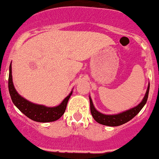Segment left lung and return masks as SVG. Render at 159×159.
I'll use <instances>...</instances> for the list:
<instances>
[{"instance_id": "left-lung-1", "label": "left lung", "mask_w": 159, "mask_h": 159, "mask_svg": "<svg viewBox=\"0 0 159 159\" xmlns=\"http://www.w3.org/2000/svg\"><path fill=\"white\" fill-rule=\"evenodd\" d=\"M148 92H149V85L148 87L147 92L146 94L144 96L143 101L135 107H133L132 109H129L126 112H121L119 114L115 115H105L102 114L101 112H98L95 109L94 106H93L92 99H90V109L91 113L93 115V118L100 124L106 126H110V127H115V126H120L122 124H124L128 121H130L131 119H133V117H135L138 113H139L141 109L143 107L145 103L147 102L148 97Z\"/></svg>"}]
</instances>
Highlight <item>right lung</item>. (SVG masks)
Returning a JSON list of instances; mask_svg holds the SVG:
<instances>
[{
	"instance_id": "obj_1",
	"label": "right lung",
	"mask_w": 159,
	"mask_h": 159,
	"mask_svg": "<svg viewBox=\"0 0 159 159\" xmlns=\"http://www.w3.org/2000/svg\"><path fill=\"white\" fill-rule=\"evenodd\" d=\"M8 88H9V93L11 100L16 107L30 119L36 121V122H39V123H48V122H53V121L59 119L64 114L66 105H67V102L72 93L71 92L59 106L54 107H47L42 105L31 103L25 98H23L22 97H20L16 91L13 82H12L11 65H10Z\"/></svg>"
}]
</instances>
